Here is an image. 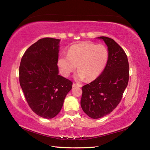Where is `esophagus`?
I'll use <instances>...</instances> for the list:
<instances>
[{
    "label": "esophagus",
    "mask_w": 150,
    "mask_h": 150,
    "mask_svg": "<svg viewBox=\"0 0 150 150\" xmlns=\"http://www.w3.org/2000/svg\"><path fill=\"white\" fill-rule=\"evenodd\" d=\"M76 86L81 87V85H80V84H79V83H73V87H76Z\"/></svg>",
    "instance_id": "1"
}]
</instances>
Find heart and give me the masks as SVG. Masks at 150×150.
<instances>
[{"mask_svg": "<svg viewBox=\"0 0 150 150\" xmlns=\"http://www.w3.org/2000/svg\"><path fill=\"white\" fill-rule=\"evenodd\" d=\"M109 59L108 50L105 45L82 42L69 48L68 55L59 56L57 65L64 76L70 75L77 65L76 78L93 80L105 70Z\"/></svg>", "mask_w": 150, "mask_h": 150, "instance_id": "1", "label": "heart"}]
</instances>
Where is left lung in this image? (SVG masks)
<instances>
[{
	"label": "left lung",
	"instance_id": "1",
	"mask_svg": "<svg viewBox=\"0 0 150 150\" xmlns=\"http://www.w3.org/2000/svg\"><path fill=\"white\" fill-rule=\"evenodd\" d=\"M108 46L109 59L105 70L93 82L82 87L80 105L88 116L101 118L120 103L128 85L129 65L127 56L112 38L99 37Z\"/></svg>",
	"mask_w": 150,
	"mask_h": 150
}]
</instances>
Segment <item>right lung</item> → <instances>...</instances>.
<instances>
[{
    "mask_svg": "<svg viewBox=\"0 0 150 150\" xmlns=\"http://www.w3.org/2000/svg\"><path fill=\"white\" fill-rule=\"evenodd\" d=\"M59 39L38 40L25 52L19 77L30 108L38 116L52 118L59 113L73 82L58 75Z\"/></svg>",
    "mask_w": 150,
    "mask_h": 150,
    "instance_id": "add662e5",
    "label": "right lung"
}]
</instances>
